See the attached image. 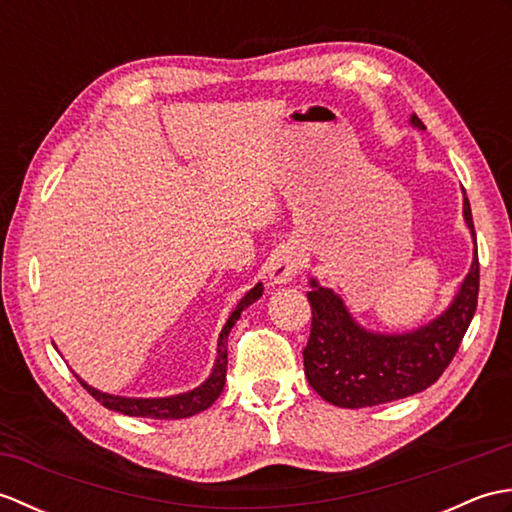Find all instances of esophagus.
I'll list each match as a JSON object with an SVG mask.
<instances>
[{
  "label": "esophagus",
  "mask_w": 512,
  "mask_h": 512,
  "mask_svg": "<svg viewBox=\"0 0 512 512\" xmlns=\"http://www.w3.org/2000/svg\"><path fill=\"white\" fill-rule=\"evenodd\" d=\"M301 266H303V262H301V255L297 248H292V246L277 248L268 262L270 284H275V286L288 284V281H292L301 273Z\"/></svg>",
  "instance_id": "obj_1"
}]
</instances>
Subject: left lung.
<instances>
[{
	"instance_id": "1",
	"label": "left lung",
	"mask_w": 512,
	"mask_h": 512,
	"mask_svg": "<svg viewBox=\"0 0 512 512\" xmlns=\"http://www.w3.org/2000/svg\"><path fill=\"white\" fill-rule=\"evenodd\" d=\"M411 125L424 129L416 114L411 116ZM464 220L475 242L466 193ZM477 292L480 262L475 248L469 275L440 317L411 332L380 334L358 325L334 290L310 279L312 328L303 350V367L310 387L330 405L343 409L383 405L427 389L442 376L458 352L477 308Z\"/></svg>"
}]
</instances>
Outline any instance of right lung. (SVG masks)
<instances>
[{"instance_id": "add662e5", "label": "right lung", "mask_w": 512, "mask_h": 512, "mask_svg": "<svg viewBox=\"0 0 512 512\" xmlns=\"http://www.w3.org/2000/svg\"><path fill=\"white\" fill-rule=\"evenodd\" d=\"M262 292H264V286L257 284L255 288H250L242 299H239L237 308L231 312V317H228L226 325L220 332V339H217V358L211 369V376L206 378L200 387L184 391V394H178V396H167V398H125V396L105 394V391H99L85 383L83 378H79L76 374L74 376L85 389H88V394L99 400L103 407L125 413V416L154 418V420H180V418L195 416V413L209 409L217 400V396L222 394L224 383H226V363H228V354H226L228 332H231L235 321L239 319V314H242L250 303H255L259 297H262Z\"/></svg>"}]
</instances>
